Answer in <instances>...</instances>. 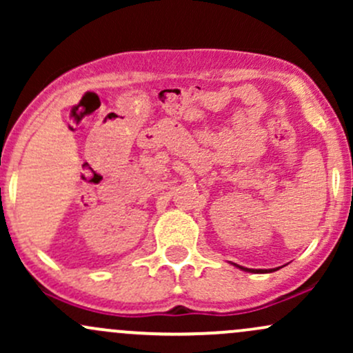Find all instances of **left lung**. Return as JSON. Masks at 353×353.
<instances>
[{"label":"left lung","instance_id":"left-lung-1","mask_svg":"<svg viewBox=\"0 0 353 353\" xmlns=\"http://www.w3.org/2000/svg\"><path fill=\"white\" fill-rule=\"evenodd\" d=\"M239 269H242V270H247V272H274L272 269L270 270H252V269H247V267H241V265H237Z\"/></svg>","mask_w":353,"mask_h":353}]
</instances>
